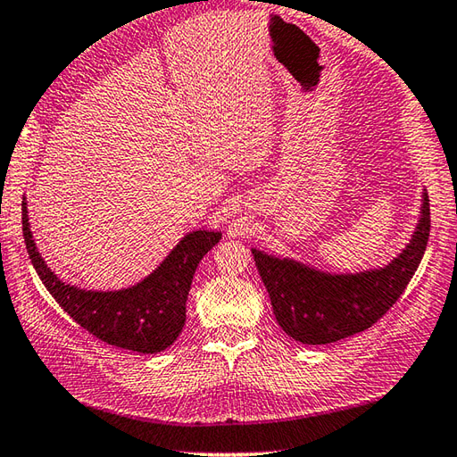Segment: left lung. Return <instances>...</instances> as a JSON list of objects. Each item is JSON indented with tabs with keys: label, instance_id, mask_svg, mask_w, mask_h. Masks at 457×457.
Wrapping results in <instances>:
<instances>
[{
	"label": "left lung",
	"instance_id": "left-lung-1",
	"mask_svg": "<svg viewBox=\"0 0 457 457\" xmlns=\"http://www.w3.org/2000/svg\"><path fill=\"white\" fill-rule=\"evenodd\" d=\"M430 237V200L424 192L414 237L378 271L328 275L252 249L279 327L303 345H328L370 328L408 287Z\"/></svg>",
	"mask_w": 457,
	"mask_h": 457
}]
</instances>
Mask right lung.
Here are the masks:
<instances>
[{
  "mask_svg": "<svg viewBox=\"0 0 457 457\" xmlns=\"http://www.w3.org/2000/svg\"><path fill=\"white\" fill-rule=\"evenodd\" d=\"M21 226L35 271L59 307L98 341L142 354L164 351L182 333L195 267L221 239V234L213 231H192L145 281L124 291L96 293L65 285L45 265L33 244L25 200Z\"/></svg>",
  "mask_w": 457,
  "mask_h": 457,
  "instance_id": "right-lung-1",
  "label": "right lung"
}]
</instances>
